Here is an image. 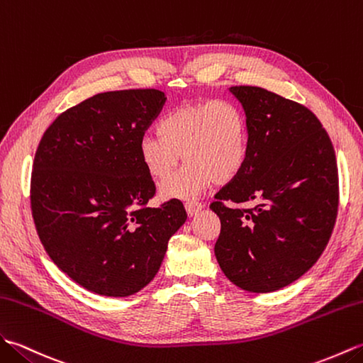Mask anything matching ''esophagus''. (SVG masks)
<instances>
[{
	"label": "esophagus",
	"mask_w": 363,
	"mask_h": 363,
	"mask_svg": "<svg viewBox=\"0 0 363 363\" xmlns=\"http://www.w3.org/2000/svg\"><path fill=\"white\" fill-rule=\"evenodd\" d=\"M184 208H186L188 216L192 217V216H196L200 211V209L203 208V205L199 203V202H188L186 205H184Z\"/></svg>",
	"instance_id": "1"
}]
</instances>
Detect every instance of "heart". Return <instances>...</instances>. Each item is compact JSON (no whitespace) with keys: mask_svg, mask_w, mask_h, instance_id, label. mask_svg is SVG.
Wrapping results in <instances>:
<instances>
[{"mask_svg":"<svg viewBox=\"0 0 363 363\" xmlns=\"http://www.w3.org/2000/svg\"><path fill=\"white\" fill-rule=\"evenodd\" d=\"M158 135H144L140 158L154 180H166L180 163L182 171L161 184L163 199L189 200L216 182L236 179L248 157V123L231 101L183 104L158 121Z\"/></svg>","mask_w":363,"mask_h":363,"instance_id":"obj_1","label":"heart"}]
</instances>
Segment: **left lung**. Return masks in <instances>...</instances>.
Here are the masks:
<instances>
[{
    "label": "left lung",
    "instance_id": "obj_1",
    "mask_svg": "<svg viewBox=\"0 0 363 363\" xmlns=\"http://www.w3.org/2000/svg\"><path fill=\"white\" fill-rule=\"evenodd\" d=\"M230 91L245 111L250 144L242 171L209 206L220 219L214 253L233 284L267 294L303 277L329 242L339 208L335 152L301 104L259 86Z\"/></svg>",
    "mask_w": 363,
    "mask_h": 363
}]
</instances>
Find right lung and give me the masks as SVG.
<instances>
[{
    "label": "right lung",
    "instance_id": "1",
    "mask_svg": "<svg viewBox=\"0 0 363 363\" xmlns=\"http://www.w3.org/2000/svg\"><path fill=\"white\" fill-rule=\"evenodd\" d=\"M164 102L154 88L99 93L55 118L38 144L30 177L38 238L86 291L140 292L186 220L177 199L147 206L155 183L141 163L140 141Z\"/></svg>",
    "mask_w": 363,
    "mask_h": 363
}]
</instances>
